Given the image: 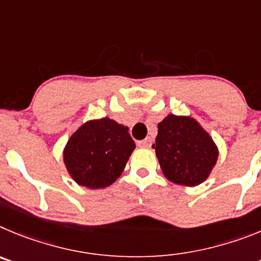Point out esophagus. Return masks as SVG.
I'll return each instance as SVG.
<instances>
[{
	"label": "esophagus",
	"instance_id": "34e87169",
	"mask_svg": "<svg viewBox=\"0 0 261 261\" xmlns=\"http://www.w3.org/2000/svg\"><path fill=\"white\" fill-rule=\"evenodd\" d=\"M138 144H139V147L149 148L152 145V139L151 138H145L144 140H140V142H138Z\"/></svg>",
	"mask_w": 261,
	"mask_h": 261
}]
</instances>
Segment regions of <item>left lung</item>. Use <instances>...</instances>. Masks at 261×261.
Returning <instances> with one entry per match:
<instances>
[{
  "instance_id": "1",
  "label": "left lung",
  "mask_w": 261,
  "mask_h": 261,
  "mask_svg": "<svg viewBox=\"0 0 261 261\" xmlns=\"http://www.w3.org/2000/svg\"><path fill=\"white\" fill-rule=\"evenodd\" d=\"M152 147L163 173L182 186H198L216 165L218 151L212 138L190 117L169 114L159 123Z\"/></svg>"
}]
</instances>
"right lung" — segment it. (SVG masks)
Here are the masks:
<instances>
[{"mask_svg": "<svg viewBox=\"0 0 261 261\" xmlns=\"http://www.w3.org/2000/svg\"><path fill=\"white\" fill-rule=\"evenodd\" d=\"M127 130L105 117L88 121L75 131L63 151V161L72 179L88 189L112 185L135 148Z\"/></svg>", "mask_w": 261, "mask_h": 261, "instance_id": "obj_1", "label": "right lung"}]
</instances>
